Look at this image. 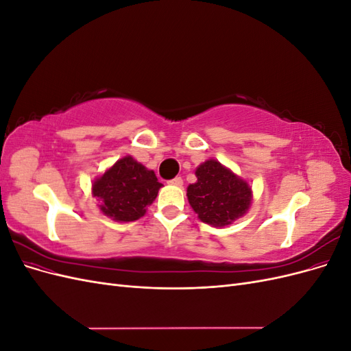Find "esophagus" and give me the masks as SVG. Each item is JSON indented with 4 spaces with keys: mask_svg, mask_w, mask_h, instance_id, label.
I'll list each match as a JSON object with an SVG mask.
<instances>
[{
    "mask_svg": "<svg viewBox=\"0 0 351 351\" xmlns=\"http://www.w3.org/2000/svg\"><path fill=\"white\" fill-rule=\"evenodd\" d=\"M169 184H173V186H183V178L182 177H174L173 180H169V182H168Z\"/></svg>",
    "mask_w": 351,
    "mask_h": 351,
    "instance_id": "1",
    "label": "esophagus"
}]
</instances>
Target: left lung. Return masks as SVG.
Wrapping results in <instances>:
<instances>
[{
    "label": "left lung",
    "instance_id": "8db88e82",
    "mask_svg": "<svg viewBox=\"0 0 351 351\" xmlns=\"http://www.w3.org/2000/svg\"><path fill=\"white\" fill-rule=\"evenodd\" d=\"M197 182L187 187V199L197 217L214 227H224L246 214L252 190L215 159L197 167Z\"/></svg>",
    "mask_w": 351,
    "mask_h": 351
}]
</instances>
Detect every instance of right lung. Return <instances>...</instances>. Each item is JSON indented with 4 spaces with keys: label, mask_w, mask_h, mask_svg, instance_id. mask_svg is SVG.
<instances>
[{
    "label": "right lung",
    "mask_w": 351,
    "mask_h": 351,
    "mask_svg": "<svg viewBox=\"0 0 351 351\" xmlns=\"http://www.w3.org/2000/svg\"><path fill=\"white\" fill-rule=\"evenodd\" d=\"M162 184L152 169L136 162L132 156L117 161L92 186L93 196L101 200V210L115 221H136L145 215Z\"/></svg>",
    "instance_id": "obj_1"
}]
</instances>
